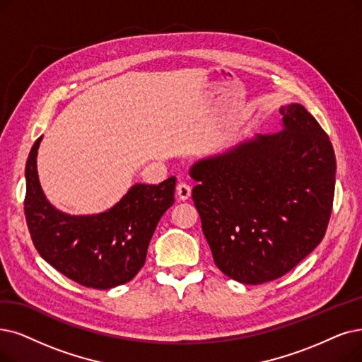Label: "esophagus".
<instances>
[{
    "label": "esophagus",
    "mask_w": 362,
    "mask_h": 362,
    "mask_svg": "<svg viewBox=\"0 0 362 362\" xmlns=\"http://www.w3.org/2000/svg\"><path fill=\"white\" fill-rule=\"evenodd\" d=\"M192 194V187L187 182H178L177 185V196L180 200H187Z\"/></svg>",
    "instance_id": "1"
}]
</instances>
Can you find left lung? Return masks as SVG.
I'll use <instances>...</instances> for the list:
<instances>
[{"instance_id": "obj_1", "label": "left lung", "mask_w": 362, "mask_h": 362, "mask_svg": "<svg viewBox=\"0 0 362 362\" xmlns=\"http://www.w3.org/2000/svg\"><path fill=\"white\" fill-rule=\"evenodd\" d=\"M282 131L196 162L193 202L214 262L258 285L294 269L321 243L334 199L336 156L300 104L279 108Z\"/></svg>"}]
</instances>
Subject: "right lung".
<instances>
[{
  "instance_id": "1",
  "label": "right lung",
  "mask_w": 362,
  "mask_h": 362,
  "mask_svg": "<svg viewBox=\"0 0 362 362\" xmlns=\"http://www.w3.org/2000/svg\"><path fill=\"white\" fill-rule=\"evenodd\" d=\"M41 139L35 141L25 168V216L38 254L83 286L110 290L129 282L146 263L158 220L175 202V177L158 185H132L105 212L69 215L42 193L37 172Z\"/></svg>"
}]
</instances>
